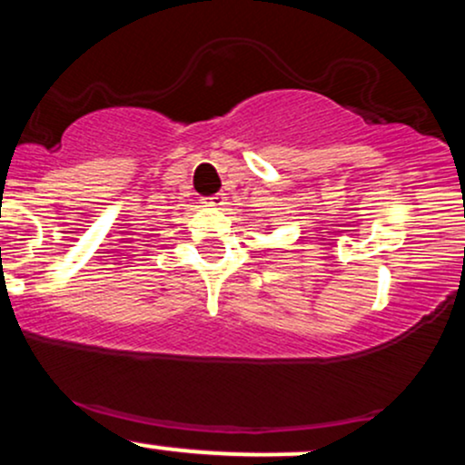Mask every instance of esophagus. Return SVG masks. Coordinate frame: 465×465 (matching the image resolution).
Here are the masks:
<instances>
[{
    "label": "esophagus",
    "mask_w": 465,
    "mask_h": 465,
    "mask_svg": "<svg viewBox=\"0 0 465 465\" xmlns=\"http://www.w3.org/2000/svg\"><path fill=\"white\" fill-rule=\"evenodd\" d=\"M225 201H227L225 194H214L210 196V199H205V205L214 207V210H221V207H225Z\"/></svg>",
    "instance_id": "obj_1"
}]
</instances>
